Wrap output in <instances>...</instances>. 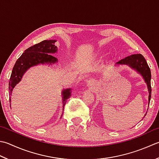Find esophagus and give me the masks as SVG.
I'll use <instances>...</instances> for the list:
<instances>
[{
    "instance_id": "1",
    "label": "esophagus",
    "mask_w": 159,
    "mask_h": 159,
    "mask_svg": "<svg viewBox=\"0 0 159 159\" xmlns=\"http://www.w3.org/2000/svg\"><path fill=\"white\" fill-rule=\"evenodd\" d=\"M87 84H88V85L89 87H92L95 84V82L93 80H89L88 82H87Z\"/></svg>"
}]
</instances>
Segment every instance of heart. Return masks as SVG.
Returning <instances> with one entry per match:
<instances>
[{"label":"heart","mask_w":159,"mask_h":159,"mask_svg":"<svg viewBox=\"0 0 159 159\" xmlns=\"http://www.w3.org/2000/svg\"><path fill=\"white\" fill-rule=\"evenodd\" d=\"M98 55V53H94V54H93L92 55V57H96Z\"/></svg>","instance_id":"obj_1"}]
</instances>
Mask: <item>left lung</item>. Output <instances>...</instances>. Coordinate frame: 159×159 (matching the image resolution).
<instances>
[{
  "mask_svg": "<svg viewBox=\"0 0 159 159\" xmlns=\"http://www.w3.org/2000/svg\"><path fill=\"white\" fill-rule=\"evenodd\" d=\"M116 65H127L132 70H135L136 72L141 75L144 79L146 85L148 87L149 96H148V105L150 104L152 94L151 88V71L147 63V61L141 54H132L125 58L121 59L117 62ZM147 114V113H146ZM145 114V116L146 115Z\"/></svg>",
  "mask_w": 159,
  "mask_h": 159,
  "instance_id": "8db88e82",
  "label": "left lung"
}]
</instances>
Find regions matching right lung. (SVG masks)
<instances>
[{
	"mask_svg": "<svg viewBox=\"0 0 159 159\" xmlns=\"http://www.w3.org/2000/svg\"><path fill=\"white\" fill-rule=\"evenodd\" d=\"M56 40H45L38 44L30 47L25 50L16 62L11 71V77L9 82V102H11V96L12 92L16 85L23 79L25 73L31 67L39 65H52L58 63V59L52 54L58 52V48L55 45ZM71 89L67 88L62 90V103L63 111L67 99L71 95ZM11 105V104H10ZM63 114L61 118L63 116Z\"/></svg>",
	"mask_w": 159,
	"mask_h": 159,
	"instance_id": "obj_1",
	"label": "right lung"
}]
</instances>
